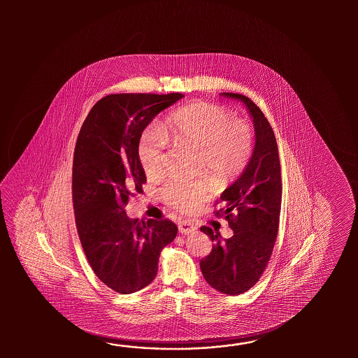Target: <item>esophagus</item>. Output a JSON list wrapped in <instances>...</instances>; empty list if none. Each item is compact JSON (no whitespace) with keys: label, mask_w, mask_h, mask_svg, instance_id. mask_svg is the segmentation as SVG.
<instances>
[{"label":"esophagus","mask_w":358,"mask_h":358,"mask_svg":"<svg viewBox=\"0 0 358 358\" xmlns=\"http://www.w3.org/2000/svg\"><path fill=\"white\" fill-rule=\"evenodd\" d=\"M196 230V227L188 220L180 221L179 222V231L182 233V234H190V233H193Z\"/></svg>","instance_id":"1"}]
</instances>
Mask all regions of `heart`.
<instances>
[{
  "instance_id": "b5f03b06",
  "label": "heart",
  "mask_w": 358,
  "mask_h": 358,
  "mask_svg": "<svg viewBox=\"0 0 358 358\" xmlns=\"http://www.w3.org/2000/svg\"><path fill=\"white\" fill-rule=\"evenodd\" d=\"M169 138L176 145L198 151V170L217 180H228L242 173L253 148V136L247 122L233 120L227 107L194 102L170 115L165 130L150 127L142 133L137 153L145 176L157 178L164 173ZM211 192L213 185L207 178H174L162 188V197L173 208L185 213L201 205Z\"/></svg>"
}]
</instances>
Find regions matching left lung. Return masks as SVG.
<instances>
[{"label": "left lung", "instance_id": "left-lung-1", "mask_svg": "<svg viewBox=\"0 0 358 358\" xmlns=\"http://www.w3.org/2000/svg\"><path fill=\"white\" fill-rule=\"evenodd\" d=\"M243 105L253 122L255 147L242 174L222 192L225 216L233 236L202 227L213 251L201 259V271L213 289L228 296L242 294L259 282L274 250L282 207V176L274 131L257 105L238 93H220Z\"/></svg>", "mask_w": 358, "mask_h": 358}]
</instances>
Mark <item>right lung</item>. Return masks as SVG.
<instances>
[{"mask_svg": "<svg viewBox=\"0 0 358 358\" xmlns=\"http://www.w3.org/2000/svg\"><path fill=\"white\" fill-rule=\"evenodd\" d=\"M182 93L108 94L92 107L76 139L73 205L76 229L94 274L130 294L153 282L160 253L176 239L173 221L130 219L124 210L142 192L138 143L145 127Z\"/></svg>", "mask_w": 358, "mask_h": 358, "instance_id": "add662e5", "label": "right lung"}]
</instances>
